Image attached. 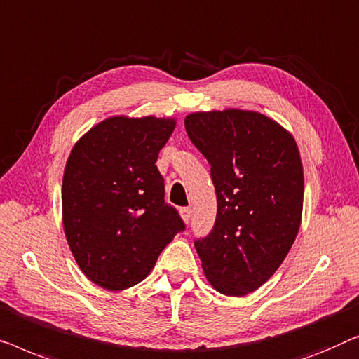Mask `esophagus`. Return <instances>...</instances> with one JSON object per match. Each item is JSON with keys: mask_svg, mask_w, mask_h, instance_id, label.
Segmentation results:
<instances>
[{"mask_svg": "<svg viewBox=\"0 0 359 359\" xmlns=\"http://www.w3.org/2000/svg\"><path fill=\"white\" fill-rule=\"evenodd\" d=\"M180 216H182V219L185 221V223H189L190 218H191V210L187 208V206H184V208H180Z\"/></svg>", "mask_w": 359, "mask_h": 359, "instance_id": "obj_1", "label": "esophagus"}]
</instances>
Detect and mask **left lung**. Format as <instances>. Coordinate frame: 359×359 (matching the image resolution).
Wrapping results in <instances>:
<instances>
[{"label":"left lung","mask_w":359,"mask_h":359,"mask_svg":"<svg viewBox=\"0 0 359 359\" xmlns=\"http://www.w3.org/2000/svg\"><path fill=\"white\" fill-rule=\"evenodd\" d=\"M216 190V221L195 241L211 286L226 296L255 291L278 270L301 224L304 175L287 131L259 112L187 115Z\"/></svg>","instance_id":"1"}]
</instances>
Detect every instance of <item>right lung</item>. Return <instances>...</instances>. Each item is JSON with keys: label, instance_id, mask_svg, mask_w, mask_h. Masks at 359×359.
<instances>
[{"label": "right lung", "instance_id": "add662e5", "mask_svg": "<svg viewBox=\"0 0 359 359\" xmlns=\"http://www.w3.org/2000/svg\"><path fill=\"white\" fill-rule=\"evenodd\" d=\"M174 128L170 118L112 117L72 149L62 189L65 234L79 269L100 287L120 291L144 280L185 229L165 203L156 168Z\"/></svg>", "mask_w": 359, "mask_h": 359}]
</instances>
